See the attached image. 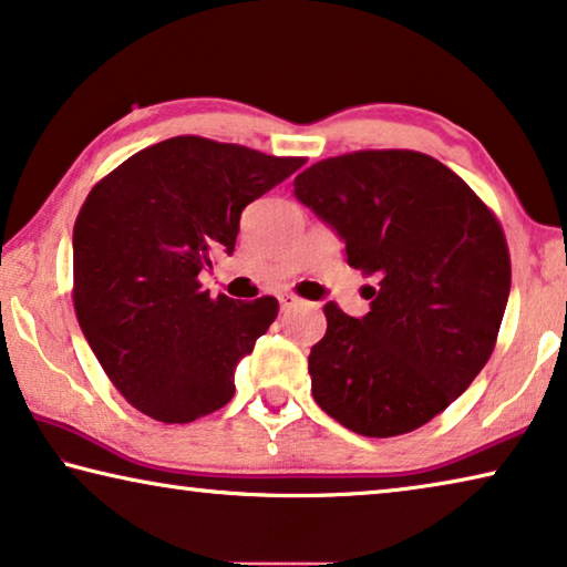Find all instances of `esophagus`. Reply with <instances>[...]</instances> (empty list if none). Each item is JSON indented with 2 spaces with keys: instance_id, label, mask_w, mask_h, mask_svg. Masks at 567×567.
Segmentation results:
<instances>
[{
  "instance_id": "1",
  "label": "esophagus",
  "mask_w": 567,
  "mask_h": 567,
  "mask_svg": "<svg viewBox=\"0 0 567 567\" xmlns=\"http://www.w3.org/2000/svg\"><path fill=\"white\" fill-rule=\"evenodd\" d=\"M302 305V300L300 298H295V295H290V292H285V295H280V308L282 310H292V308H300Z\"/></svg>"
}]
</instances>
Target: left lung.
<instances>
[{
  "mask_svg": "<svg viewBox=\"0 0 567 567\" xmlns=\"http://www.w3.org/2000/svg\"><path fill=\"white\" fill-rule=\"evenodd\" d=\"M295 196L338 231L350 267L379 277L361 320L326 305L312 399L361 436L429 424L497 343L512 282L502 224L442 161L403 148L318 161Z\"/></svg>",
  "mask_w": 567,
  "mask_h": 567,
  "instance_id": "8db88e82",
  "label": "left lung"
}]
</instances>
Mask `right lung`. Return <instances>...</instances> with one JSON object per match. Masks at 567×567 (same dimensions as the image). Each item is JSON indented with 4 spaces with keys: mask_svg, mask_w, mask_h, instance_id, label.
Here are the masks:
<instances>
[{
    "mask_svg": "<svg viewBox=\"0 0 567 567\" xmlns=\"http://www.w3.org/2000/svg\"><path fill=\"white\" fill-rule=\"evenodd\" d=\"M302 164L176 136L90 188L73 229V305L97 363L133 409L188 424L235 396L237 363L280 305L269 295L212 298L199 272L235 251L241 209Z\"/></svg>",
    "mask_w": 567,
    "mask_h": 567,
    "instance_id": "1",
    "label": "right lung"
}]
</instances>
